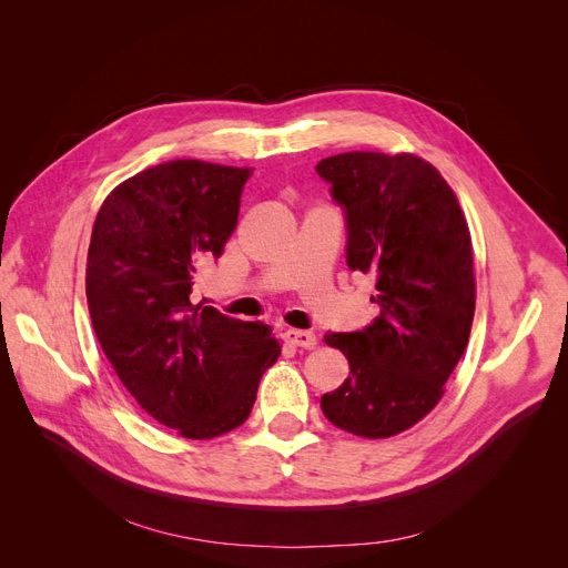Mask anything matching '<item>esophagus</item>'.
Returning a JSON list of instances; mask_svg holds the SVG:
<instances>
[{
  "label": "esophagus",
  "mask_w": 568,
  "mask_h": 568,
  "mask_svg": "<svg viewBox=\"0 0 568 568\" xmlns=\"http://www.w3.org/2000/svg\"><path fill=\"white\" fill-rule=\"evenodd\" d=\"M283 339L292 347H304V349H313L317 345V337L313 331H301V328H285Z\"/></svg>",
  "instance_id": "obj_1"
}]
</instances>
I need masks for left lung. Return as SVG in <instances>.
<instances>
[{"label": "left lung", "instance_id": "1", "mask_svg": "<svg viewBox=\"0 0 568 568\" xmlns=\"http://www.w3.org/2000/svg\"><path fill=\"white\" fill-rule=\"evenodd\" d=\"M347 212V264L376 276L379 306L367 328L328 333L349 376L322 395L335 427L390 438L440 402L470 337L475 315L473 242L457 194L413 153H343L317 164Z\"/></svg>", "mask_w": 568, "mask_h": 568}]
</instances>
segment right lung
Returning a JSON list of instances; mask_svg holds the SVG:
<instances>
[{
	"label": "right lung",
	"instance_id": "right-lung-1",
	"mask_svg": "<svg viewBox=\"0 0 568 568\" xmlns=\"http://www.w3.org/2000/svg\"><path fill=\"white\" fill-rule=\"evenodd\" d=\"M248 169L175 160L150 166L104 199L87 257L98 343L139 406L180 436L237 429L281 356L262 322L194 304V274L221 257Z\"/></svg>",
	"mask_w": 568,
	"mask_h": 568
}]
</instances>
